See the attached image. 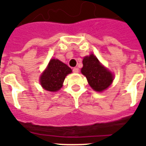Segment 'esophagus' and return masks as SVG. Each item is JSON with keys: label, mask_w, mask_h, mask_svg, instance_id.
Returning a JSON list of instances; mask_svg holds the SVG:
<instances>
[{"label": "esophagus", "mask_w": 146, "mask_h": 146, "mask_svg": "<svg viewBox=\"0 0 146 146\" xmlns=\"http://www.w3.org/2000/svg\"><path fill=\"white\" fill-rule=\"evenodd\" d=\"M73 73H79V69H78L77 67H75V68H73Z\"/></svg>", "instance_id": "1"}]
</instances>
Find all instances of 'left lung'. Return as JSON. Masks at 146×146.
<instances>
[{"instance_id": "1", "label": "left lung", "mask_w": 146, "mask_h": 146, "mask_svg": "<svg viewBox=\"0 0 146 146\" xmlns=\"http://www.w3.org/2000/svg\"><path fill=\"white\" fill-rule=\"evenodd\" d=\"M81 72L86 77L89 86L96 92L106 89L113 82V76L104 66L100 64L93 54L85 57Z\"/></svg>"}]
</instances>
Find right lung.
Wrapping results in <instances>:
<instances>
[{
	"label": "right lung",
	"mask_w": 146,
	"mask_h": 146,
	"mask_svg": "<svg viewBox=\"0 0 146 146\" xmlns=\"http://www.w3.org/2000/svg\"><path fill=\"white\" fill-rule=\"evenodd\" d=\"M72 72L70 67L59 60L51 59L40 77L42 86L47 91L57 92L62 86L66 76Z\"/></svg>",
	"instance_id": "add662e5"
}]
</instances>
